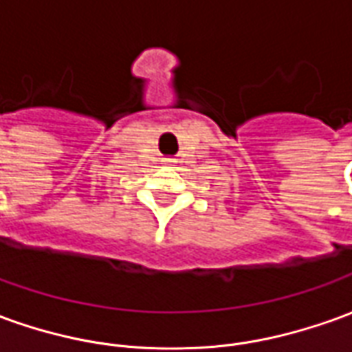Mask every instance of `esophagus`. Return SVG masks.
Wrapping results in <instances>:
<instances>
[{
  "mask_svg": "<svg viewBox=\"0 0 352 352\" xmlns=\"http://www.w3.org/2000/svg\"><path fill=\"white\" fill-rule=\"evenodd\" d=\"M167 162H171V160H167Z\"/></svg>",
  "mask_w": 352,
  "mask_h": 352,
  "instance_id": "1",
  "label": "esophagus"
}]
</instances>
